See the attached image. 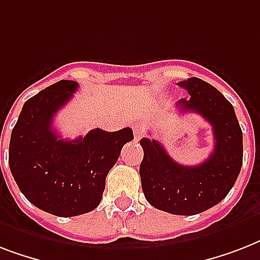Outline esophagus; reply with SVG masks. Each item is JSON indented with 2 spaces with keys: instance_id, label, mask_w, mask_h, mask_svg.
<instances>
[{
  "instance_id": "obj_1",
  "label": "esophagus",
  "mask_w": 260,
  "mask_h": 260,
  "mask_svg": "<svg viewBox=\"0 0 260 260\" xmlns=\"http://www.w3.org/2000/svg\"><path fill=\"white\" fill-rule=\"evenodd\" d=\"M134 134H135V140H140L144 136V131L140 125H134Z\"/></svg>"
}]
</instances>
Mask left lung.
Masks as SVG:
<instances>
[{
	"label": "left lung",
	"mask_w": 260,
	"mask_h": 260,
	"mask_svg": "<svg viewBox=\"0 0 260 260\" xmlns=\"http://www.w3.org/2000/svg\"><path fill=\"white\" fill-rule=\"evenodd\" d=\"M178 86L190 95L178 101V109L198 113L213 126V152L198 166H183L158 140L143 138L144 156L139 171L143 193L154 208L193 216L217 205L235 185L243 165V134L232 104L210 83L193 77Z\"/></svg>",
	"instance_id": "1"
}]
</instances>
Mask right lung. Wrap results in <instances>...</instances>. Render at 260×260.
Segmentation results:
<instances>
[{
	"instance_id": "add662e5",
	"label": "right lung",
	"mask_w": 260,
	"mask_h": 260,
	"mask_svg": "<svg viewBox=\"0 0 260 260\" xmlns=\"http://www.w3.org/2000/svg\"><path fill=\"white\" fill-rule=\"evenodd\" d=\"M78 89L75 81H59L24 104L12 131L9 167L30 204L59 217L95 209L105 179L122 146L134 140L131 128L117 132L91 129L74 140L60 139L54 116Z\"/></svg>"
}]
</instances>
